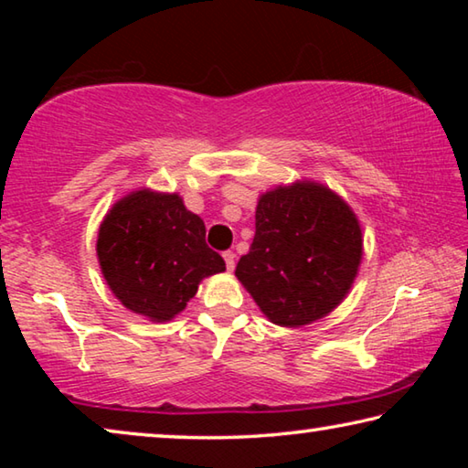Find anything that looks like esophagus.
Segmentation results:
<instances>
[{
  "label": "esophagus",
  "instance_id": "1",
  "mask_svg": "<svg viewBox=\"0 0 468 468\" xmlns=\"http://www.w3.org/2000/svg\"><path fill=\"white\" fill-rule=\"evenodd\" d=\"M223 258H225L227 271H229V272H233V268H235V253H233V251H225V253H223Z\"/></svg>",
  "mask_w": 468,
  "mask_h": 468
}]
</instances>
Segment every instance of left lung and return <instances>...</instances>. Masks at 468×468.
Wrapping results in <instances>:
<instances>
[{
    "mask_svg": "<svg viewBox=\"0 0 468 468\" xmlns=\"http://www.w3.org/2000/svg\"><path fill=\"white\" fill-rule=\"evenodd\" d=\"M363 233L351 206L318 181L258 197L256 235L235 276L276 326L301 328L343 303L359 272Z\"/></svg>",
    "mask_w": 468,
    "mask_h": 468,
    "instance_id": "8db88e82",
    "label": "left lung"
}]
</instances>
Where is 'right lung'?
I'll return each mask as SVG.
<instances>
[{
    "label": "right lung",
    "instance_id": "add662e5",
    "mask_svg": "<svg viewBox=\"0 0 468 468\" xmlns=\"http://www.w3.org/2000/svg\"><path fill=\"white\" fill-rule=\"evenodd\" d=\"M97 258L111 292L150 322L173 320L197 284L225 272V260L206 245L204 220L179 194L150 187L111 206L99 227Z\"/></svg>",
    "mask_w": 468,
    "mask_h": 468
}]
</instances>
